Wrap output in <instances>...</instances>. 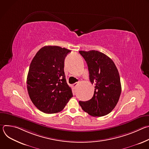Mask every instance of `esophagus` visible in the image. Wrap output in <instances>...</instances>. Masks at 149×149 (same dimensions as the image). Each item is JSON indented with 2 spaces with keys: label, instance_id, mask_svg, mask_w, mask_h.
Segmentation results:
<instances>
[{
  "label": "esophagus",
  "instance_id": "esophagus-1",
  "mask_svg": "<svg viewBox=\"0 0 149 149\" xmlns=\"http://www.w3.org/2000/svg\"><path fill=\"white\" fill-rule=\"evenodd\" d=\"M78 84V82H75V83H74V84H72V87L75 88L77 86V85Z\"/></svg>",
  "mask_w": 149,
  "mask_h": 149
}]
</instances>
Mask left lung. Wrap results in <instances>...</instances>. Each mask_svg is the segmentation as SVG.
<instances>
[{"label": "left lung", "instance_id": "left-lung-1", "mask_svg": "<svg viewBox=\"0 0 149 149\" xmlns=\"http://www.w3.org/2000/svg\"><path fill=\"white\" fill-rule=\"evenodd\" d=\"M86 60L90 80L95 85L94 95L87 101H79L82 109L93 117L109 114L120 97L121 86L118 70L113 60L98 51H79Z\"/></svg>", "mask_w": 149, "mask_h": 149}]
</instances>
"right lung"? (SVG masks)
I'll return each instance as SVG.
<instances>
[{"mask_svg": "<svg viewBox=\"0 0 149 149\" xmlns=\"http://www.w3.org/2000/svg\"><path fill=\"white\" fill-rule=\"evenodd\" d=\"M70 52L58 46H45L32 60L27 89L35 107L45 113L60 112L73 96L63 70L65 58Z\"/></svg>", "mask_w": 149, "mask_h": 149, "instance_id": "right-lung-1", "label": "right lung"}]
</instances>
